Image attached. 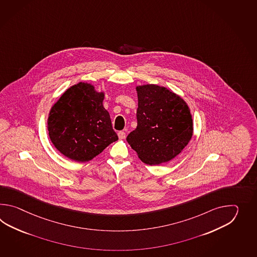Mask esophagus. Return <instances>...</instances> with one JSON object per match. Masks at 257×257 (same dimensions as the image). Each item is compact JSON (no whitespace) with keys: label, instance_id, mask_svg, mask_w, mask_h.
I'll return each mask as SVG.
<instances>
[{"label":"esophagus","instance_id":"obj_1","mask_svg":"<svg viewBox=\"0 0 257 257\" xmlns=\"http://www.w3.org/2000/svg\"><path fill=\"white\" fill-rule=\"evenodd\" d=\"M117 135H118V138H119L120 140H123V139L126 138V132H125V131H119V132L117 133Z\"/></svg>","mask_w":257,"mask_h":257}]
</instances>
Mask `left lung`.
I'll list each match as a JSON object with an SVG mask.
<instances>
[{
	"instance_id": "obj_1",
	"label": "left lung",
	"mask_w": 257,
	"mask_h": 257,
	"mask_svg": "<svg viewBox=\"0 0 257 257\" xmlns=\"http://www.w3.org/2000/svg\"><path fill=\"white\" fill-rule=\"evenodd\" d=\"M138 126L126 137L144 164L169 162L184 150L193 135L189 107L165 87L147 84L137 87Z\"/></svg>"
}]
</instances>
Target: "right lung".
<instances>
[{"mask_svg":"<svg viewBox=\"0 0 257 257\" xmlns=\"http://www.w3.org/2000/svg\"><path fill=\"white\" fill-rule=\"evenodd\" d=\"M104 93L79 82L69 88L52 106L48 119L50 141L75 162H88L118 140L103 106Z\"/></svg>","mask_w":257,"mask_h":257,"instance_id":"1","label":"right lung"}]
</instances>
